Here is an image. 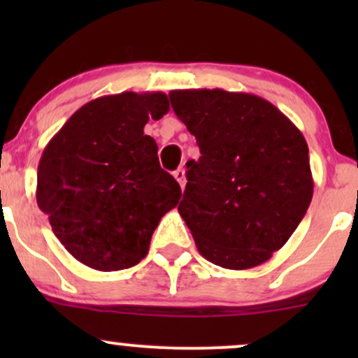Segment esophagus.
<instances>
[{"instance_id":"obj_1","label":"esophagus","mask_w":358,"mask_h":358,"mask_svg":"<svg viewBox=\"0 0 358 358\" xmlns=\"http://www.w3.org/2000/svg\"><path fill=\"white\" fill-rule=\"evenodd\" d=\"M173 176L176 178V182L180 183V187L185 188V183H187V176H185V170L183 168H178V170L175 171Z\"/></svg>"}]
</instances>
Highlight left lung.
Instances as JSON below:
<instances>
[{"instance_id":"8db88e82","label":"left lung","mask_w":358,"mask_h":358,"mask_svg":"<svg viewBox=\"0 0 358 358\" xmlns=\"http://www.w3.org/2000/svg\"><path fill=\"white\" fill-rule=\"evenodd\" d=\"M168 96L202 153L187 163L178 205L196 249L220 268H256L286 244L310 207L305 136L254 94L187 89Z\"/></svg>"}]
</instances>
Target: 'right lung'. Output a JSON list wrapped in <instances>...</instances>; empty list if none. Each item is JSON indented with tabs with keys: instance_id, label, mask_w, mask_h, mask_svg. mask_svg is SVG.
I'll return each mask as SVG.
<instances>
[{
	"instance_id": "right-lung-1",
	"label": "right lung",
	"mask_w": 358,
	"mask_h": 358,
	"mask_svg": "<svg viewBox=\"0 0 358 358\" xmlns=\"http://www.w3.org/2000/svg\"><path fill=\"white\" fill-rule=\"evenodd\" d=\"M170 110L163 92L97 97L69 117L45 146L36 203L77 261L97 271L138 264L182 190L158 162L146 122Z\"/></svg>"
}]
</instances>
